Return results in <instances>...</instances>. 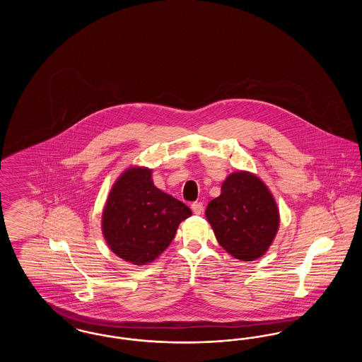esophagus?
<instances>
[{"label": "esophagus", "instance_id": "obj_1", "mask_svg": "<svg viewBox=\"0 0 362 362\" xmlns=\"http://www.w3.org/2000/svg\"><path fill=\"white\" fill-rule=\"evenodd\" d=\"M191 209H192L194 214H201L202 210H204V204L202 202H192Z\"/></svg>", "mask_w": 362, "mask_h": 362}]
</instances>
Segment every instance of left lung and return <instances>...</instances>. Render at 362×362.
<instances>
[{"mask_svg":"<svg viewBox=\"0 0 362 362\" xmlns=\"http://www.w3.org/2000/svg\"><path fill=\"white\" fill-rule=\"evenodd\" d=\"M206 218L225 251L245 262L267 251L279 226L273 195L250 173H232L225 179L221 195L207 205Z\"/></svg>","mask_w":362,"mask_h":362,"instance_id":"left-lung-1","label":"left lung"}]
</instances>
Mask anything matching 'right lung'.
<instances>
[{"label":"right lung","mask_w":362,"mask_h":362,"mask_svg":"<svg viewBox=\"0 0 362 362\" xmlns=\"http://www.w3.org/2000/svg\"><path fill=\"white\" fill-rule=\"evenodd\" d=\"M191 210L157 189L148 168H129L111 189L103 211V235L119 258L133 264L153 262L173 240Z\"/></svg>","instance_id":"1"}]
</instances>
